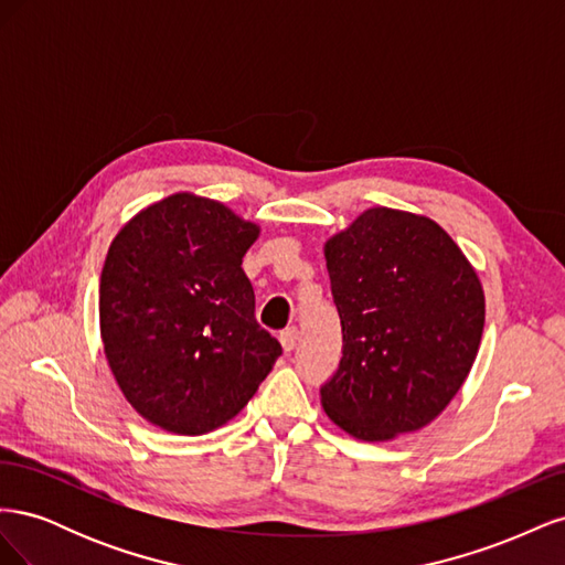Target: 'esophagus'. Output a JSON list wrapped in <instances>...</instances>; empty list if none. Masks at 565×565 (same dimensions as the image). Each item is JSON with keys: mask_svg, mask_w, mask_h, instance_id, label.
Wrapping results in <instances>:
<instances>
[{"mask_svg": "<svg viewBox=\"0 0 565 565\" xmlns=\"http://www.w3.org/2000/svg\"><path fill=\"white\" fill-rule=\"evenodd\" d=\"M297 341H299V330L297 328H287V330L280 332V344L287 353L297 347Z\"/></svg>", "mask_w": 565, "mask_h": 565, "instance_id": "obj_1", "label": "esophagus"}]
</instances>
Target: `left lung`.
Here are the masks:
<instances>
[{"instance_id":"left-lung-1","label":"left lung","mask_w":565,"mask_h":565,"mask_svg":"<svg viewBox=\"0 0 565 565\" xmlns=\"http://www.w3.org/2000/svg\"><path fill=\"white\" fill-rule=\"evenodd\" d=\"M344 355L320 403L358 440L431 424L467 382L486 295L476 268L434 218L370 207L324 243Z\"/></svg>"}]
</instances>
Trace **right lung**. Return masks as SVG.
Returning a JSON list of instances; mask_svg holds the SVG:
<instances>
[{"instance_id":"1","label":"right lung","mask_w":565,"mask_h":565,"mask_svg":"<svg viewBox=\"0 0 565 565\" xmlns=\"http://www.w3.org/2000/svg\"><path fill=\"white\" fill-rule=\"evenodd\" d=\"M259 233L224 202L174 193L113 237L98 289L104 353L129 405L162 431L224 426L282 353L254 320L243 270Z\"/></svg>"}]
</instances>
